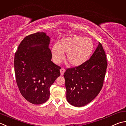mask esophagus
I'll return each mask as SVG.
<instances>
[{
	"label": "esophagus",
	"instance_id": "1",
	"mask_svg": "<svg viewBox=\"0 0 126 126\" xmlns=\"http://www.w3.org/2000/svg\"><path fill=\"white\" fill-rule=\"evenodd\" d=\"M65 72V69L64 68H61L60 69V73H61V75L62 76L64 74V73Z\"/></svg>",
	"mask_w": 126,
	"mask_h": 126
}]
</instances>
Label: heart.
I'll return each instance as SVG.
<instances>
[{
    "label": "heart",
    "instance_id": "b5f03b06",
    "mask_svg": "<svg viewBox=\"0 0 126 126\" xmlns=\"http://www.w3.org/2000/svg\"><path fill=\"white\" fill-rule=\"evenodd\" d=\"M94 48V44L90 38L81 36H73L61 40L59 45L53 46L52 56L56 63H60L66 53V60L71 65L79 66L89 59Z\"/></svg>",
    "mask_w": 126,
    "mask_h": 126
}]
</instances>
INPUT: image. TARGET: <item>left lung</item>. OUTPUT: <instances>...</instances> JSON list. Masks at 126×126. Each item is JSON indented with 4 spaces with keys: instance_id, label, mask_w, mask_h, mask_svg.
Masks as SVG:
<instances>
[{
    "instance_id": "8db88e82",
    "label": "left lung",
    "mask_w": 126,
    "mask_h": 126,
    "mask_svg": "<svg viewBox=\"0 0 126 126\" xmlns=\"http://www.w3.org/2000/svg\"><path fill=\"white\" fill-rule=\"evenodd\" d=\"M107 65L105 51L99 43L89 60L80 66L66 69L64 77L68 103L81 107L94 99L103 87Z\"/></svg>"
}]
</instances>
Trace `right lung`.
<instances>
[{
	"instance_id": "add662e5",
	"label": "right lung",
	"mask_w": 126,
	"mask_h": 126,
	"mask_svg": "<svg viewBox=\"0 0 126 126\" xmlns=\"http://www.w3.org/2000/svg\"><path fill=\"white\" fill-rule=\"evenodd\" d=\"M50 37L44 32L27 36L18 46L14 59L16 82L22 96L33 104L48 99L50 88L61 74L51 61Z\"/></svg>"
}]
</instances>
